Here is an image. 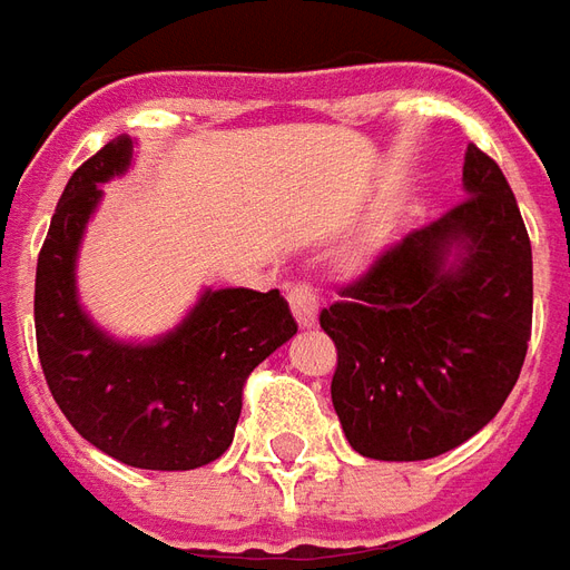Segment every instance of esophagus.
<instances>
[{
	"mask_svg": "<svg viewBox=\"0 0 570 570\" xmlns=\"http://www.w3.org/2000/svg\"><path fill=\"white\" fill-rule=\"evenodd\" d=\"M289 308H293V317L302 330H311L317 326V314H321V302H317V293L311 289L308 284H293L289 286Z\"/></svg>",
	"mask_w": 570,
	"mask_h": 570,
	"instance_id": "1",
	"label": "esophagus"
}]
</instances>
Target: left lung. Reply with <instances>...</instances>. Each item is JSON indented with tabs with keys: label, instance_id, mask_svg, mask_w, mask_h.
Returning a JSON list of instances; mask_svg holds the SVG:
<instances>
[{
	"label": "left lung",
	"instance_id": "obj_1",
	"mask_svg": "<svg viewBox=\"0 0 570 570\" xmlns=\"http://www.w3.org/2000/svg\"><path fill=\"white\" fill-rule=\"evenodd\" d=\"M454 210L396 244L323 308L333 406L351 449L428 461L485 428L531 338V240L501 167L466 146Z\"/></svg>",
	"mask_w": 570,
	"mask_h": 570
}]
</instances>
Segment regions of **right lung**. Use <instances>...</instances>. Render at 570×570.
I'll list each match as a JSON object with an SVG mask.
<instances>
[{"instance_id": "obj_1", "label": "right lung", "mask_w": 570, "mask_h": 570, "mask_svg": "<svg viewBox=\"0 0 570 570\" xmlns=\"http://www.w3.org/2000/svg\"><path fill=\"white\" fill-rule=\"evenodd\" d=\"M134 140L116 137L69 176L36 265V342L45 382L72 428L140 470H195L235 440L240 391L296 335L277 289H204L174 330L149 342L106 333L85 311L76 265L109 179L128 174Z\"/></svg>"}]
</instances>
